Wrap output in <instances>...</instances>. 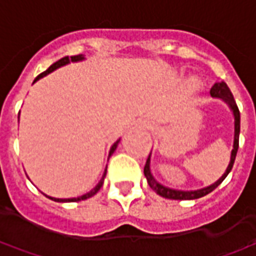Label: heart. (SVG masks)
Masks as SVG:
<instances>
[{
    "instance_id": "1",
    "label": "heart",
    "mask_w": 256,
    "mask_h": 256,
    "mask_svg": "<svg viewBox=\"0 0 256 256\" xmlns=\"http://www.w3.org/2000/svg\"><path fill=\"white\" fill-rule=\"evenodd\" d=\"M190 86H192L193 89H198V80H193Z\"/></svg>"
}]
</instances>
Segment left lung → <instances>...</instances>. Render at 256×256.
Masks as SVG:
<instances>
[{
	"label": "left lung",
	"mask_w": 256,
	"mask_h": 256,
	"mask_svg": "<svg viewBox=\"0 0 256 256\" xmlns=\"http://www.w3.org/2000/svg\"><path fill=\"white\" fill-rule=\"evenodd\" d=\"M210 94L211 97H214V98H220L224 102L228 104V106L230 108V111L233 112V116H234V138H233V150H232L230 154V162H229V164L226 167L225 172L222 174V177L218 180V181H215L214 184H211L208 186H206V188L202 189H196V190H180V189H172L168 188V186H164V185H162L160 182H158L155 180V177L152 176V172H150V154L148 156V159H146V163H145L144 167V174L145 178H146V181H148V185H150V188L154 189L159 196L162 198H172V200H193V198H200L206 196V194H208L210 192H212L218 185H220L224 180L226 178V176L230 172L232 167H233V163H234V159H236V154L237 150H238V134H240V111H238V108H237V104L234 98H233V94H232L230 89L228 88V84L225 82H218V84H215L211 90H210Z\"/></svg>",
	"instance_id": "1"
}]
</instances>
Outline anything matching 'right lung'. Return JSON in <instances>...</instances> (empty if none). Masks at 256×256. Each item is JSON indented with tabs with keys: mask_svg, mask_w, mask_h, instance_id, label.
Masks as SVG:
<instances>
[{
	"mask_svg": "<svg viewBox=\"0 0 256 256\" xmlns=\"http://www.w3.org/2000/svg\"><path fill=\"white\" fill-rule=\"evenodd\" d=\"M82 60H84V54H76V56H71V58H68V56H66V58H60L58 62H56V63H53L52 66H50V67L48 68L46 71H44V72H42V74H40V75H38V76H36V80H34V84H36L38 79H41V78H44V76H46L48 74L53 72V71H54V70H58V68L63 67V66H67V64H70V63H71V62H72V63H76V62H82ZM119 141H120V138L116 142H114V145H112V146H111V150H110V156H111L112 154L115 152L118 144H119ZM106 170H104V174H102V177H101V180H100V181H98V184L96 185L94 188L92 189L90 192L82 194V196H78V198H50V196H48V194H45V196L50 198V200L58 202V203H72V202H80V200H86V198H92V196H94L96 193L100 190V188H101V186H102V184H104V178H106Z\"/></svg>",
	"mask_w": 256,
	"mask_h": 256,
	"instance_id": "add662e5",
	"label": "right lung"
}]
</instances>
